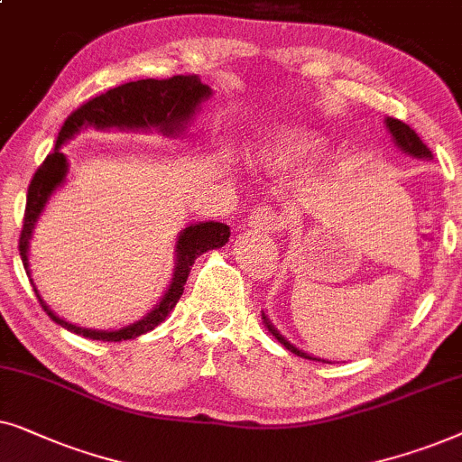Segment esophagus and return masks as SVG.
Wrapping results in <instances>:
<instances>
[{"label":"esophagus","instance_id":"34e87169","mask_svg":"<svg viewBox=\"0 0 462 462\" xmlns=\"http://www.w3.org/2000/svg\"><path fill=\"white\" fill-rule=\"evenodd\" d=\"M247 227L254 232H274L281 227V217L270 207H257L249 215Z\"/></svg>","mask_w":462,"mask_h":462}]
</instances>
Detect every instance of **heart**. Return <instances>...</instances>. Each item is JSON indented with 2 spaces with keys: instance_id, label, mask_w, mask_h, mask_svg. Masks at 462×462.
I'll use <instances>...</instances> for the list:
<instances>
[{
  "instance_id": "1",
  "label": "heart",
  "mask_w": 462,
  "mask_h": 462,
  "mask_svg": "<svg viewBox=\"0 0 462 462\" xmlns=\"http://www.w3.org/2000/svg\"><path fill=\"white\" fill-rule=\"evenodd\" d=\"M321 145V137L315 133H289L282 137L281 150L285 153H309Z\"/></svg>"
}]
</instances>
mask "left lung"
Returning <instances> with one entry per match:
<instances>
[{
	"mask_svg": "<svg viewBox=\"0 0 462 462\" xmlns=\"http://www.w3.org/2000/svg\"><path fill=\"white\" fill-rule=\"evenodd\" d=\"M384 122H386V128H389L393 141H395V145H397L399 150H402L403 153H410V156H414V158H429V160L433 158L431 150H429V147L422 143L420 137H418V134H416V131H411V128H410L408 125H405V122L395 120V118H386ZM262 319H263V323H266V328H268L270 334H273V336L276 337V340H279V342L282 344V346H285V348L289 350V353H293V355H298V356H304V359L321 361V359H317V356L304 353V350L295 348L291 342L285 340V337H282V336L279 334V331H276L274 325L268 321V317L263 315V312H262Z\"/></svg>",
	"mask_w": 462,
	"mask_h": 462,
	"instance_id": "obj_1",
	"label": "left lung"
}]
</instances>
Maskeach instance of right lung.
<instances>
[{
    "label": "right lung",
    "mask_w": 462,
    "mask_h": 462,
    "mask_svg": "<svg viewBox=\"0 0 462 462\" xmlns=\"http://www.w3.org/2000/svg\"><path fill=\"white\" fill-rule=\"evenodd\" d=\"M211 97V88L200 82L199 76H173L169 79H137V82H126L116 88H109L103 95H98L84 106H79L65 125L60 126V133L57 137V145H54L52 153H48L42 167L35 171L33 180L29 183L27 189V207H24V219L21 230V241H18V251H21L23 266L29 273V241L33 236V227L38 224L40 215L44 213V207L48 199L57 188L63 186L67 171L65 153L60 152V145L67 143L71 137L82 131V128H122V131H158L162 134H180L196 109L205 98ZM230 238V227L219 221H200V224H189L180 232L175 245V270L173 279L167 293L162 300L147 312L143 319L134 321L122 329H88L78 328L65 319L54 315L48 309L38 289L33 285V291L38 295L42 309L46 315L52 319L60 328L73 331V334L90 337V340H103V342H122L131 340V337H139L141 334H147L156 325H160L171 315L175 304L180 302L183 285H186L189 270L199 255L205 251L224 247Z\"/></svg>",
    "instance_id": "obj_1"
}]
</instances>
